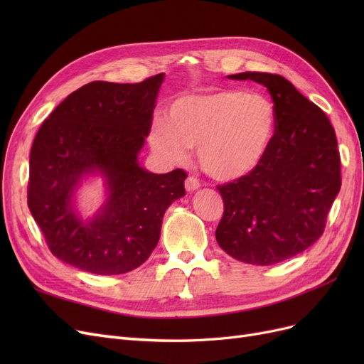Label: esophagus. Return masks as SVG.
I'll list each match as a JSON object with an SVG mask.
<instances>
[{"mask_svg":"<svg viewBox=\"0 0 364 364\" xmlns=\"http://www.w3.org/2000/svg\"><path fill=\"white\" fill-rule=\"evenodd\" d=\"M199 188H200V182L199 181H197L196 178H193V176H190V178H186V181H185V190L186 191L193 193V191L199 190Z\"/></svg>","mask_w":364,"mask_h":364,"instance_id":"1","label":"esophagus"}]
</instances>
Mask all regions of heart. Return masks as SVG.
Returning a JSON list of instances; mask_svg holds the SVG:
<instances>
[{"instance_id": "obj_1", "label": "heart", "mask_w": 364, "mask_h": 364, "mask_svg": "<svg viewBox=\"0 0 364 364\" xmlns=\"http://www.w3.org/2000/svg\"><path fill=\"white\" fill-rule=\"evenodd\" d=\"M168 123L156 121L150 146L174 164L197 147L202 170L217 181H237L255 171L277 134V109L270 98L240 90L186 94L173 100Z\"/></svg>"}]
</instances>
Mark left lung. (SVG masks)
I'll return each instance as SVG.
<instances>
[{"mask_svg": "<svg viewBox=\"0 0 364 364\" xmlns=\"http://www.w3.org/2000/svg\"><path fill=\"white\" fill-rule=\"evenodd\" d=\"M228 79L267 87L277 134L255 171L217 186L225 213L215 238L232 258L270 266L304 252L323 234L341 185L336 132L322 109L282 75L247 71Z\"/></svg>", "mask_w": 364, "mask_h": 364, "instance_id": "obj_1", "label": "left lung"}]
</instances>
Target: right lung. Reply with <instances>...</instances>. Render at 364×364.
Here are the masks:
<instances>
[{
	"instance_id": "right-lung-1",
	"label": "right lung",
	"mask_w": 364,
	"mask_h": 364,
	"mask_svg": "<svg viewBox=\"0 0 364 364\" xmlns=\"http://www.w3.org/2000/svg\"><path fill=\"white\" fill-rule=\"evenodd\" d=\"M164 73L141 83L91 82L43 121L30 151L27 203L51 253L95 274H121L146 262L167 208L185 196L186 173H150L138 155L150 134ZM100 175L107 199L83 219L75 193Z\"/></svg>"
}]
</instances>
